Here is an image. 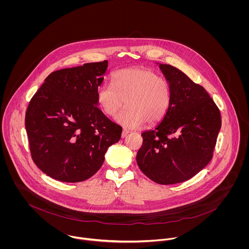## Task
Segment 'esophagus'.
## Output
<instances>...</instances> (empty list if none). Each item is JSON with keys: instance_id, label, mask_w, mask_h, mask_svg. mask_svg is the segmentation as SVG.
Listing matches in <instances>:
<instances>
[{"instance_id": "esophagus-1", "label": "esophagus", "mask_w": 249, "mask_h": 249, "mask_svg": "<svg viewBox=\"0 0 249 249\" xmlns=\"http://www.w3.org/2000/svg\"><path fill=\"white\" fill-rule=\"evenodd\" d=\"M129 133V131L127 129H123V132H122V138H124L126 137V135Z\"/></svg>"}]
</instances>
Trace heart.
Segmentation results:
<instances>
[{
  "label": "heart",
  "mask_w": 249,
  "mask_h": 249,
  "mask_svg": "<svg viewBox=\"0 0 249 249\" xmlns=\"http://www.w3.org/2000/svg\"><path fill=\"white\" fill-rule=\"evenodd\" d=\"M113 84L104 82L97 89V102L107 116H114L125 104L117 122L129 128L160 122L172 101L169 81L145 68H128L115 71Z\"/></svg>",
  "instance_id": "b5f03b06"
}]
</instances>
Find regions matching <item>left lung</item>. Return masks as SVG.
Returning a JSON list of instances; mask_svg holds the SVG:
<instances>
[{
	"label": "left lung",
	"instance_id": "left-lung-1",
	"mask_svg": "<svg viewBox=\"0 0 249 249\" xmlns=\"http://www.w3.org/2000/svg\"><path fill=\"white\" fill-rule=\"evenodd\" d=\"M159 68L171 85L172 101L162 122L142 132L136 160L149 179L171 185L195 177L208 165L221 118L201 85L172 65L160 64Z\"/></svg>",
	"mask_w": 249,
	"mask_h": 249
}]
</instances>
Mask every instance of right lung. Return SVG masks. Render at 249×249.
Segmentation results:
<instances>
[{"label":"right lung","mask_w":249,"mask_h":249,"mask_svg":"<svg viewBox=\"0 0 249 249\" xmlns=\"http://www.w3.org/2000/svg\"><path fill=\"white\" fill-rule=\"evenodd\" d=\"M108 61L85 63L50 73L27 108L31 154L47 176L75 183L93 177L123 128L97 107V89Z\"/></svg>","instance_id":"right-lung-1"}]
</instances>
